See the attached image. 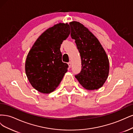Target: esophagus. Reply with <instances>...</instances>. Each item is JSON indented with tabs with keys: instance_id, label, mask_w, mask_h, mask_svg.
<instances>
[{
	"instance_id": "obj_1",
	"label": "esophagus",
	"mask_w": 133,
	"mask_h": 133,
	"mask_svg": "<svg viewBox=\"0 0 133 133\" xmlns=\"http://www.w3.org/2000/svg\"><path fill=\"white\" fill-rule=\"evenodd\" d=\"M68 67H69V68H71V66H72V63L71 62H69L68 63Z\"/></svg>"
}]
</instances>
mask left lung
Wrapping results in <instances>:
<instances>
[{
    "instance_id": "left-lung-1",
    "label": "left lung",
    "mask_w": 133,
    "mask_h": 133,
    "mask_svg": "<svg viewBox=\"0 0 133 133\" xmlns=\"http://www.w3.org/2000/svg\"><path fill=\"white\" fill-rule=\"evenodd\" d=\"M72 38L80 53L82 70L75 76L80 84L92 91L102 87L108 77L109 62L98 38L83 24L74 21L69 23Z\"/></svg>"
}]
</instances>
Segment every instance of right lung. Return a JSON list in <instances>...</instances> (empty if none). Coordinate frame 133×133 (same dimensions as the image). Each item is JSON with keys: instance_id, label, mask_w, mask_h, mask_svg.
<instances>
[{"instance_id": "add662e5", "label": "right lung", "mask_w": 133, "mask_h": 133, "mask_svg": "<svg viewBox=\"0 0 133 133\" xmlns=\"http://www.w3.org/2000/svg\"><path fill=\"white\" fill-rule=\"evenodd\" d=\"M70 34L68 23H59L47 29L34 44L25 61V72L32 86L49 94L58 86L67 71L62 61L60 47Z\"/></svg>"}]
</instances>
